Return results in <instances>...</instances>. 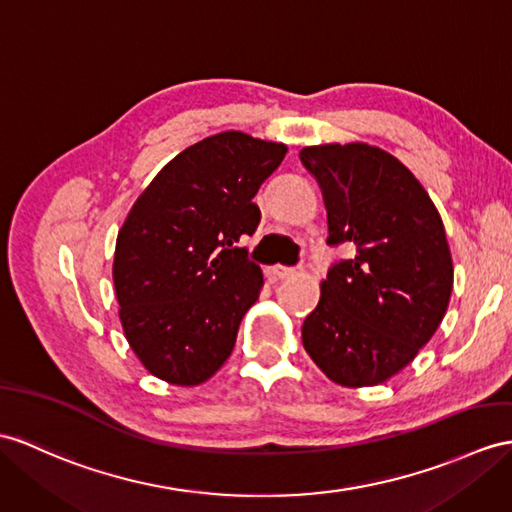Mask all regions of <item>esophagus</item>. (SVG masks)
<instances>
[{"label":"esophagus","instance_id":"34e87169","mask_svg":"<svg viewBox=\"0 0 512 512\" xmlns=\"http://www.w3.org/2000/svg\"><path fill=\"white\" fill-rule=\"evenodd\" d=\"M297 269H293V267H282V265H276V267H271L269 269V276L271 278H276V280H286V278H293V276H297Z\"/></svg>","mask_w":512,"mask_h":512}]
</instances>
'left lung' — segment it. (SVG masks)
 Segmentation results:
<instances>
[{
  "label": "left lung",
  "instance_id": "left-lung-1",
  "mask_svg": "<svg viewBox=\"0 0 512 512\" xmlns=\"http://www.w3.org/2000/svg\"><path fill=\"white\" fill-rule=\"evenodd\" d=\"M328 210V243H352L304 319L308 356L341 386H376L439 328L454 267L439 210L400 160L367 143L304 147Z\"/></svg>",
  "mask_w": 512,
  "mask_h": 512
}]
</instances>
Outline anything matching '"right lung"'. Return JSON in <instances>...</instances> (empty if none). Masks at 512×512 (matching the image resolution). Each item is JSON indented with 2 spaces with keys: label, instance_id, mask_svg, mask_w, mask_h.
<instances>
[{
  "label": "right lung",
  "instance_id": "right-lung-1",
  "mask_svg": "<svg viewBox=\"0 0 512 512\" xmlns=\"http://www.w3.org/2000/svg\"><path fill=\"white\" fill-rule=\"evenodd\" d=\"M284 143L219 132L169 160L119 230L112 280L123 334L156 378L195 386L226 363L263 271L236 247Z\"/></svg>",
  "mask_w": 512,
  "mask_h": 512
}]
</instances>
